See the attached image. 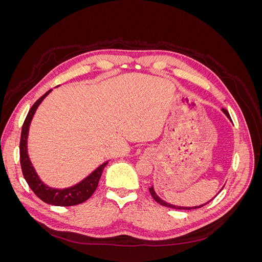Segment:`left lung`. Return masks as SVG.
<instances>
[{
    "mask_svg": "<svg viewBox=\"0 0 262 262\" xmlns=\"http://www.w3.org/2000/svg\"><path fill=\"white\" fill-rule=\"evenodd\" d=\"M223 110V113L227 116V118L228 119H231V116H229V114H228V112L226 109H222ZM232 120V119H231ZM149 193H150V195L153 196V199L157 202V203H160L161 205H163V207H167V208H171V209H178V210H191V209H198V208H201V207H203V205H205V204H208V203H204V204H202V205H199V207H192V208H188V207H176V205H172V204H169V203H167V202H165V201H163L162 199H160V198H158L157 195H156V193H155V191H154V189H153V187H150L149 188ZM211 201V200H210ZM209 201V202H210Z\"/></svg>",
    "mask_w": 262,
    "mask_h": 262,
    "instance_id": "obj_1",
    "label": "left lung"
}]
</instances>
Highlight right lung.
<instances>
[{
    "mask_svg": "<svg viewBox=\"0 0 262 262\" xmlns=\"http://www.w3.org/2000/svg\"><path fill=\"white\" fill-rule=\"evenodd\" d=\"M51 92L48 91L45 95L39 98L35 104L31 106L29 112L27 114V117L21 126V134H20V142H19V161H20V167L23 171V176L27 181L29 188L33 190V192L42 200L43 202L58 205V207H72V205H76L85 202L89 200L93 195V193L96 191L99 179L101 177V173L108 162L100 165L99 167L92 172L89 177H86L82 182L77 184L76 186H73L68 189H52L43 185V182L39 179L37 173L34 169L31 163L28 158L27 154V136H28V129L31 119L38 108L39 104L43 100V98Z\"/></svg>",
    "mask_w": 262,
    "mask_h": 262,
    "instance_id": "right-lung-1",
    "label": "right lung"
}]
</instances>
